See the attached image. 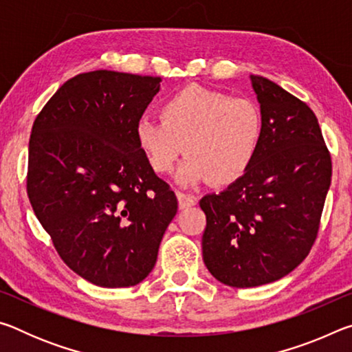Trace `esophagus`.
Here are the masks:
<instances>
[{
  "label": "esophagus",
  "mask_w": 352,
  "mask_h": 352,
  "mask_svg": "<svg viewBox=\"0 0 352 352\" xmlns=\"http://www.w3.org/2000/svg\"><path fill=\"white\" fill-rule=\"evenodd\" d=\"M177 199H178V206H180V210H186V208H190L195 205V197L192 195H188L184 192H177Z\"/></svg>",
  "instance_id": "34e87169"
}]
</instances>
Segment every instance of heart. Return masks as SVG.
I'll return each instance as SVG.
<instances>
[{"mask_svg":"<svg viewBox=\"0 0 352 352\" xmlns=\"http://www.w3.org/2000/svg\"><path fill=\"white\" fill-rule=\"evenodd\" d=\"M158 113L162 122L142 118L135 127L140 151L157 174L174 170L186 152L178 182L226 186L254 162L262 140V113L254 100L188 85L166 98Z\"/></svg>","mask_w":352,"mask_h":352,"instance_id":"heart-1","label":"heart"}]
</instances>
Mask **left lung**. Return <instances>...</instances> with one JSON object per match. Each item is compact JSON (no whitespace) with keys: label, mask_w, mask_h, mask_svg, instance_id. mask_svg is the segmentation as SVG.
Here are the masks:
<instances>
[{"label":"left lung","mask_w":352,"mask_h":352,"mask_svg":"<svg viewBox=\"0 0 352 352\" xmlns=\"http://www.w3.org/2000/svg\"><path fill=\"white\" fill-rule=\"evenodd\" d=\"M262 140L250 169L200 200L206 269L230 287H256L296 269L317 239L331 153L309 105L265 77L250 76Z\"/></svg>","instance_id":"8db88e82"}]
</instances>
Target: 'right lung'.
I'll return each mask as SVG.
<instances>
[{"label":"right lung","instance_id":"right-lung-1","mask_svg":"<svg viewBox=\"0 0 352 352\" xmlns=\"http://www.w3.org/2000/svg\"><path fill=\"white\" fill-rule=\"evenodd\" d=\"M160 82L109 69L77 74L34 121L29 201L65 264L100 287L141 283L177 214L174 190L135 136Z\"/></svg>","mask_w":352,"mask_h":352}]
</instances>
